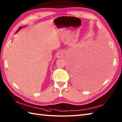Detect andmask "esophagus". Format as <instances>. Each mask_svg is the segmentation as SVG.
<instances>
[{"label":"esophagus","mask_w":122,"mask_h":122,"mask_svg":"<svg viewBox=\"0 0 122 122\" xmlns=\"http://www.w3.org/2000/svg\"><path fill=\"white\" fill-rule=\"evenodd\" d=\"M63 55L64 54L62 51H59L56 54V57L58 58H62Z\"/></svg>","instance_id":"1"}]
</instances>
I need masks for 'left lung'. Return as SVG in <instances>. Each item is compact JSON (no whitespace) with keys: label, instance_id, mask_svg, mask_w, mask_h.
Instances as JSON below:
<instances>
[{"label":"left lung","instance_id":"1","mask_svg":"<svg viewBox=\"0 0 122 122\" xmlns=\"http://www.w3.org/2000/svg\"><path fill=\"white\" fill-rule=\"evenodd\" d=\"M93 56L83 54L74 60L73 77L74 82L81 87H85L98 79L96 61Z\"/></svg>","mask_w":122,"mask_h":122}]
</instances>
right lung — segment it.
Wrapping results in <instances>:
<instances>
[{"mask_svg": "<svg viewBox=\"0 0 122 122\" xmlns=\"http://www.w3.org/2000/svg\"><path fill=\"white\" fill-rule=\"evenodd\" d=\"M20 28H20H20H19V29H18V30H19V29H20ZM17 31H18V30H17Z\"/></svg>", "mask_w": 122, "mask_h": 122, "instance_id": "add662e5", "label": "right lung"}]
</instances>
